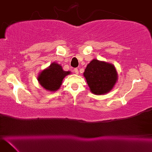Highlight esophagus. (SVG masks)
<instances>
[{
    "label": "esophagus",
    "mask_w": 152,
    "mask_h": 152,
    "mask_svg": "<svg viewBox=\"0 0 152 152\" xmlns=\"http://www.w3.org/2000/svg\"><path fill=\"white\" fill-rule=\"evenodd\" d=\"M74 73L76 74H79L78 69H77V68H76V69H74Z\"/></svg>",
    "instance_id": "obj_1"
}]
</instances>
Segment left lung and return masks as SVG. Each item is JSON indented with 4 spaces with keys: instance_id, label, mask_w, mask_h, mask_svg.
<instances>
[{
    "instance_id": "obj_1",
    "label": "left lung",
    "mask_w": 152,
    "mask_h": 152,
    "mask_svg": "<svg viewBox=\"0 0 152 152\" xmlns=\"http://www.w3.org/2000/svg\"><path fill=\"white\" fill-rule=\"evenodd\" d=\"M83 76L90 91L96 95H102L110 91L118 78L114 64L95 59L87 65Z\"/></svg>"
}]
</instances>
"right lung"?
<instances>
[{
  "instance_id": "right-lung-1",
  "label": "right lung",
  "mask_w": 152,
  "mask_h": 152,
  "mask_svg": "<svg viewBox=\"0 0 152 152\" xmlns=\"http://www.w3.org/2000/svg\"><path fill=\"white\" fill-rule=\"evenodd\" d=\"M70 74V71H64L59 64L54 62L41 71L37 80L43 88L53 92L60 88L64 77Z\"/></svg>"
}]
</instances>
